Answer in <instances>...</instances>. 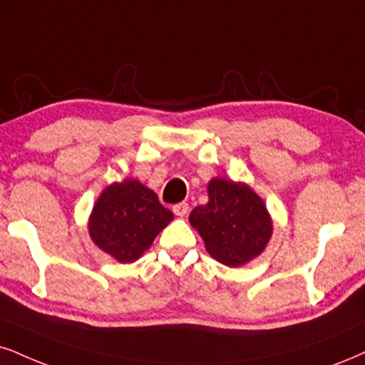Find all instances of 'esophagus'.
<instances>
[{"label": "esophagus", "instance_id": "esophagus-1", "mask_svg": "<svg viewBox=\"0 0 365 365\" xmlns=\"http://www.w3.org/2000/svg\"><path fill=\"white\" fill-rule=\"evenodd\" d=\"M173 211H174V215H178V217H186V215L190 213V205L184 203V201H182V203L174 205Z\"/></svg>", "mask_w": 365, "mask_h": 365}]
</instances>
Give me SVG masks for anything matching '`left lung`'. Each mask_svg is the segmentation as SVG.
Wrapping results in <instances>:
<instances>
[{
	"mask_svg": "<svg viewBox=\"0 0 365 365\" xmlns=\"http://www.w3.org/2000/svg\"><path fill=\"white\" fill-rule=\"evenodd\" d=\"M210 201L191 211L190 222L213 259L238 267L257 257L272 235V222L262 200L242 182L213 179Z\"/></svg>",
	"mask_w": 365,
	"mask_h": 365,
	"instance_id": "obj_1",
	"label": "left lung"
}]
</instances>
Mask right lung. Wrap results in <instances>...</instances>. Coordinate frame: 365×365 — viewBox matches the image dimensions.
<instances>
[{
    "label": "right lung",
    "mask_w": 365,
    "mask_h": 365,
    "mask_svg": "<svg viewBox=\"0 0 365 365\" xmlns=\"http://www.w3.org/2000/svg\"><path fill=\"white\" fill-rule=\"evenodd\" d=\"M173 218L154 191L125 179L101 192L89 218V235L101 250L127 264L140 257Z\"/></svg>",
    "instance_id": "obj_1"
}]
</instances>
